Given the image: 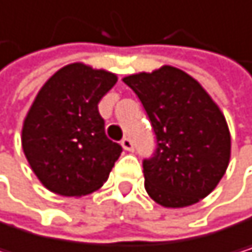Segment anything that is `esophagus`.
Returning a JSON list of instances; mask_svg holds the SVG:
<instances>
[{
	"instance_id": "34e87169",
	"label": "esophagus",
	"mask_w": 252,
	"mask_h": 252,
	"mask_svg": "<svg viewBox=\"0 0 252 252\" xmlns=\"http://www.w3.org/2000/svg\"><path fill=\"white\" fill-rule=\"evenodd\" d=\"M121 145H122V148H124L125 151H133V142H131L130 137H124V139L121 140Z\"/></svg>"
}]
</instances>
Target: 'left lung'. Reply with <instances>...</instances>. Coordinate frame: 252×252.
I'll return each instance as SVG.
<instances>
[{
  "label": "left lung",
  "mask_w": 252,
  "mask_h": 252,
  "mask_svg": "<svg viewBox=\"0 0 252 252\" xmlns=\"http://www.w3.org/2000/svg\"><path fill=\"white\" fill-rule=\"evenodd\" d=\"M139 96L157 148L143 160L145 189L168 209L192 206L224 177L231 137L224 113L189 74L164 64L122 78Z\"/></svg>",
  "instance_id": "1"
}]
</instances>
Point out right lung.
<instances>
[{
  "label": "right lung",
  "mask_w": 252,
  "mask_h": 252,
  "mask_svg": "<svg viewBox=\"0 0 252 252\" xmlns=\"http://www.w3.org/2000/svg\"><path fill=\"white\" fill-rule=\"evenodd\" d=\"M84 63L59 69L36 95L22 125V150L42 185L62 196L99 189L122 153L105 136L98 102L116 84Z\"/></svg>",
  "instance_id": "obj_1"
}]
</instances>
